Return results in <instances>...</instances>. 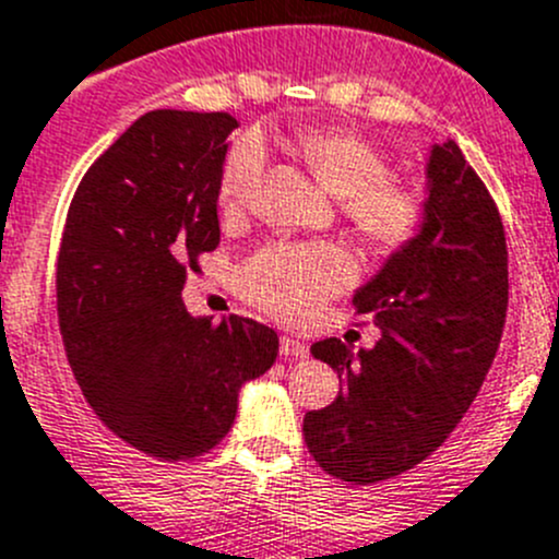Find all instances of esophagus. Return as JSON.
<instances>
[{
  "label": "esophagus",
  "mask_w": 559,
  "mask_h": 559,
  "mask_svg": "<svg viewBox=\"0 0 559 559\" xmlns=\"http://www.w3.org/2000/svg\"><path fill=\"white\" fill-rule=\"evenodd\" d=\"M281 355L292 357V360H297V357H306L308 344L306 341L297 338V335H281Z\"/></svg>",
  "instance_id": "esophagus-1"
}]
</instances>
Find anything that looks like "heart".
Instances as JSON below:
<instances>
[{"label": "heart", "mask_w": 559, "mask_h": 559, "mask_svg": "<svg viewBox=\"0 0 559 559\" xmlns=\"http://www.w3.org/2000/svg\"><path fill=\"white\" fill-rule=\"evenodd\" d=\"M302 158L317 180L338 199L349 229L373 251L409 246L426 221L424 197L412 186L390 180V164L346 130H311L297 139ZM267 166L262 135L235 139L221 164L218 207L237 215L251 204ZM355 278V264L330 242L270 246L242 270V292L262 311L286 322H308L324 302L344 292Z\"/></svg>", "instance_id": "obj_1"}]
</instances>
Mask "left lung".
Instances as JSON below:
<instances>
[{"label":"left lung","mask_w":559,"mask_h":559,"mask_svg":"<svg viewBox=\"0 0 559 559\" xmlns=\"http://www.w3.org/2000/svg\"><path fill=\"white\" fill-rule=\"evenodd\" d=\"M382 338L360 349L311 346L344 382L306 412L302 437L319 467L346 484L395 478L448 440L478 395L508 311V248L495 199L456 142L426 160V221L352 297Z\"/></svg>","instance_id":"obj_1"}]
</instances>
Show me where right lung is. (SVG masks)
<instances>
[{
	"label": "right lung",
	"instance_id": "right-lung-1",
	"mask_svg": "<svg viewBox=\"0 0 559 559\" xmlns=\"http://www.w3.org/2000/svg\"><path fill=\"white\" fill-rule=\"evenodd\" d=\"M237 119L158 108L81 180L57 259V313L81 393L103 424L160 462L213 451L237 395L278 355L246 317H191L188 270L215 251L218 175Z\"/></svg>",
	"mask_w": 559,
	"mask_h": 559
}]
</instances>
